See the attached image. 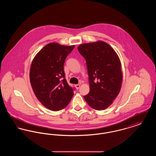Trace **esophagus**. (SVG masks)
Segmentation results:
<instances>
[{
  "instance_id": "1",
  "label": "esophagus",
  "mask_w": 156,
  "mask_h": 156,
  "mask_svg": "<svg viewBox=\"0 0 156 156\" xmlns=\"http://www.w3.org/2000/svg\"><path fill=\"white\" fill-rule=\"evenodd\" d=\"M75 87L76 89H78L80 87V84H76V85H75Z\"/></svg>"
}]
</instances>
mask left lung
<instances>
[{"mask_svg": "<svg viewBox=\"0 0 156 156\" xmlns=\"http://www.w3.org/2000/svg\"><path fill=\"white\" fill-rule=\"evenodd\" d=\"M78 50L86 60L89 75L90 91L83 98L94 109L105 110L121 89L123 73L119 56L110 45L101 40L80 44Z\"/></svg>", "mask_w": 156, "mask_h": 156, "instance_id": "8db88e82", "label": "left lung"}]
</instances>
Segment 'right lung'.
<instances>
[{"label": "right lung", "mask_w": 156, "mask_h": 156, "mask_svg": "<svg viewBox=\"0 0 156 156\" xmlns=\"http://www.w3.org/2000/svg\"><path fill=\"white\" fill-rule=\"evenodd\" d=\"M74 47L50 43L31 62L29 76L32 89L41 104L51 111L65 108L74 95L73 89L65 78L64 64Z\"/></svg>", "instance_id": "right-lung-1"}]
</instances>
